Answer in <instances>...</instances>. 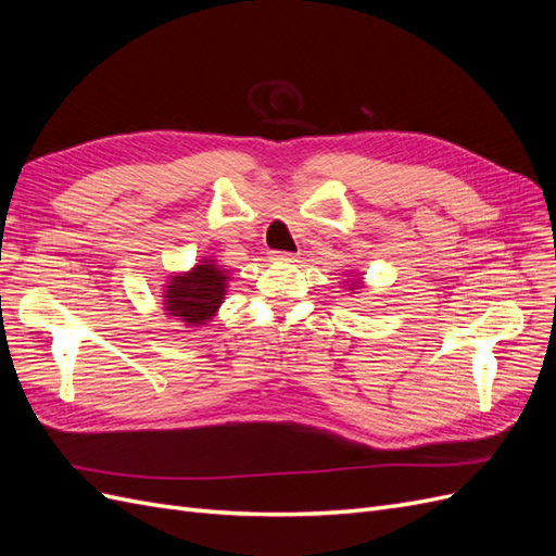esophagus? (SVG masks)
I'll return each instance as SVG.
<instances>
[{"instance_id":"34e87169","label":"esophagus","mask_w":556,"mask_h":556,"mask_svg":"<svg viewBox=\"0 0 556 556\" xmlns=\"http://www.w3.org/2000/svg\"><path fill=\"white\" fill-rule=\"evenodd\" d=\"M271 260H274V262H296V255H294V252L276 250V252H271Z\"/></svg>"}]
</instances>
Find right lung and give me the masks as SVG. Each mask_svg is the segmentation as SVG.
<instances>
[{
    "label": "right lung",
    "instance_id": "right-lung-1",
    "mask_svg": "<svg viewBox=\"0 0 556 556\" xmlns=\"http://www.w3.org/2000/svg\"><path fill=\"white\" fill-rule=\"evenodd\" d=\"M225 280L227 276L217 271L213 262L199 264L194 271L185 276H174L166 285V311H172L169 315L180 317L188 325H204L223 304Z\"/></svg>",
    "mask_w": 556,
    "mask_h": 556
}]
</instances>
